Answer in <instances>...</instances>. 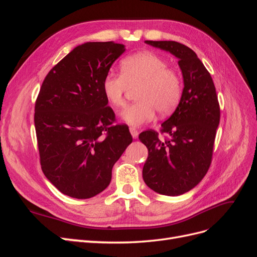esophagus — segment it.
<instances>
[{
	"label": "esophagus",
	"mask_w": 257,
	"mask_h": 257,
	"mask_svg": "<svg viewBox=\"0 0 257 257\" xmlns=\"http://www.w3.org/2000/svg\"><path fill=\"white\" fill-rule=\"evenodd\" d=\"M130 132H131V134H132V136H133V138H137L138 137V131L135 128V127H130Z\"/></svg>",
	"instance_id": "34e87169"
}]
</instances>
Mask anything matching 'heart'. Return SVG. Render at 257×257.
Masks as SVG:
<instances>
[{
  "instance_id": "heart-1",
  "label": "heart",
  "mask_w": 257,
  "mask_h": 257,
  "mask_svg": "<svg viewBox=\"0 0 257 257\" xmlns=\"http://www.w3.org/2000/svg\"><path fill=\"white\" fill-rule=\"evenodd\" d=\"M122 74L109 72L102 82L106 99L114 107L125 105L128 87H139L138 102L121 112V118L130 125L141 126L161 115L172 113L182 96V79L175 68L168 66L166 59L157 53L143 51L124 59Z\"/></svg>"
}]
</instances>
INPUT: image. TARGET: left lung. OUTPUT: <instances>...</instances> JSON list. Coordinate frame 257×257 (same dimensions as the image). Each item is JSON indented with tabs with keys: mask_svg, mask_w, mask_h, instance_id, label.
I'll use <instances>...</instances> for the list:
<instances>
[{
	"mask_svg": "<svg viewBox=\"0 0 257 257\" xmlns=\"http://www.w3.org/2000/svg\"><path fill=\"white\" fill-rule=\"evenodd\" d=\"M153 47L178 58L184 88L178 107L162 123L161 133L148 130L139 135L148 148L143 178L151 190L162 195L178 196L201 181L211 164L220 105L213 80L197 54L174 41H146Z\"/></svg>",
	"mask_w": 257,
	"mask_h": 257,
	"instance_id": "8db88e82",
	"label": "left lung"
}]
</instances>
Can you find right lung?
I'll list each match as a JSON object with an SVG mask.
<instances>
[{"instance_id":"1","label":"right lung","mask_w":257,"mask_h":257,"mask_svg":"<svg viewBox=\"0 0 257 257\" xmlns=\"http://www.w3.org/2000/svg\"><path fill=\"white\" fill-rule=\"evenodd\" d=\"M124 51L113 42L77 46L50 69L38 93L34 124L42 170L67 196L87 199L103 192L133 142L125 124H114L102 89Z\"/></svg>"}]
</instances>
